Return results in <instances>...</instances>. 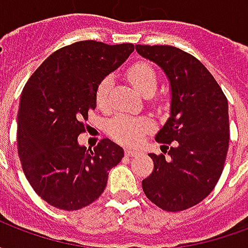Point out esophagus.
Returning <instances> with one entry per match:
<instances>
[{
    "label": "esophagus",
    "instance_id": "1",
    "mask_svg": "<svg viewBox=\"0 0 248 248\" xmlns=\"http://www.w3.org/2000/svg\"><path fill=\"white\" fill-rule=\"evenodd\" d=\"M124 154L127 156H135L138 155V154H140V151L135 150V149H126V150H124Z\"/></svg>",
    "mask_w": 248,
    "mask_h": 248
}]
</instances>
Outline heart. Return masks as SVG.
Here are the masks:
<instances>
[{"mask_svg":"<svg viewBox=\"0 0 248 248\" xmlns=\"http://www.w3.org/2000/svg\"><path fill=\"white\" fill-rule=\"evenodd\" d=\"M127 79L137 92L143 97H151L158 89V76L155 69L149 62H137L127 69ZM113 89V79L105 77L98 83L95 90V103L97 108L106 111L110 108V94ZM153 129V124L146 118H134L129 115H117L108 122V130L110 137L121 143L135 145L145 134Z\"/></svg>","mask_w":248,"mask_h":248,"instance_id":"obj_1","label":"heart"}]
</instances>
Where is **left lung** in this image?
<instances>
[{
    "label": "left lung",
    "mask_w": 248,
    "mask_h": 248,
    "mask_svg": "<svg viewBox=\"0 0 248 248\" xmlns=\"http://www.w3.org/2000/svg\"><path fill=\"white\" fill-rule=\"evenodd\" d=\"M135 49L161 66L171 86L170 118L155 140L172 146L169 158L150 154L154 170L142 188L162 210L183 211L202 202L222 175L230 140L227 98L202 62L186 51L169 45Z\"/></svg>",
    "instance_id": "obj_1"
}]
</instances>
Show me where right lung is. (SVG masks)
Masks as SVG:
<instances>
[{
  "label": "right lung",
  "mask_w": 248,
  "mask_h": 248,
  "mask_svg": "<svg viewBox=\"0 0 248 248\" xmlns=\"http://www.w3.org/2000/svg\"><path fill=\"white\" fill-rule=\"evenodd\" d=\"M133 50V44L74 42L50 54L26 82L17 117L18 156L30 186L53 207L74 211L97 201L108 171L124 158V149L108 138L94 150L77 138L97 106L98 83Z\"/></svg>",
  "instance_id": "add662e5"
}]
</instances>
